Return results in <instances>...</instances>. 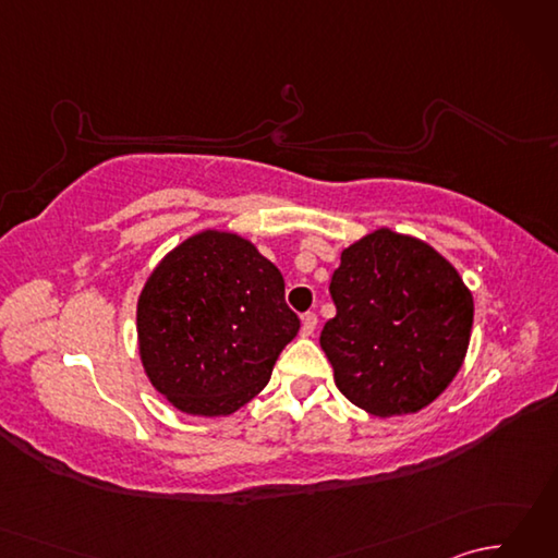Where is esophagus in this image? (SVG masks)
Segmentation results:
<instances>
[{"mask_svg": "<svg viewBox=\"0 0 558 558\" xmlns=\"http://www.w3.org/2000/svg\"><path fill=\"white\" fill-rule=\"evenodd\" d=\"M316 324H318V318H316V314H304L302 316V338H310V336H314V330H316Z\"/></svg>", "mask_w": 558, "mask_h": 558, "instance_id": "esophagus-1", "label": "esophagus"}]
</instances>
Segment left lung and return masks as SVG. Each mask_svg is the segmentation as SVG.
I'll list each match as a JSON object with an SVG mask.
<instances>
[{
  "label": "left lung",
  "mask_w": 558,
  "mask_h": 558,
  "mask_svg": "<svg viewBox=\"0 0 558 558\" xmlns=\"http://www.w3.org/2000/svg\"><path fill=\"white\" fill-rule=\"evenodd\" d=\"M330 298L322 350L340 393L374 417L432 405L465 362L472 292L417 236L376 228L342 248Z\"/></svg>",
  "instance_id": "1"
}]
</instances>
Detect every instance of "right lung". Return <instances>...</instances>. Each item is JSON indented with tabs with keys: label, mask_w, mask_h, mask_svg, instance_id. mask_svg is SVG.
<instances>
[{
	"label": "right lung",
	"mask_w": 558,
	"mask_h": 558,
	"mask_svg": "<svg viewBox=\"0 0 558 558\" xmlns=\"http://www.w3.org/2000/svg\"><path fill=\"white\" fill-rule=\"evenodd\" d=\"M298 330L282 272L230 230L206 228L170 248L136 302L141 366L194 417H228L258 396Z\"/></svg>",
	"instance_id": "add662e5"
}]
</instances>
